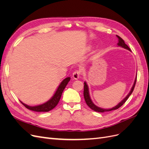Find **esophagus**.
Here are the masks:
<instances>
[{
    "label": "esophagus",
    "mask_w": 149,
    "mask_h": 149,
    "mask_svg": "<svg viewBox=\"0 0 149 149\" xmlns=\"http://www.w3.org/2000/svg\"><path fill=\"white\" fill-rule=\"evenodd\" d=\"M81 74V71H79V70H76L75 71L73 72V77L75 79H78L79 78Z\"/></svg>",
    "instance_id": "obj_1"
}]
</instances>
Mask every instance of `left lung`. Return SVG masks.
I'll return each instance as SVG.
<instances>
[{"label": "left lung", "mask_w": 149, "mask_h": 149, "mask_svg": "<svg viewBox=\"0 0 149 149\" xmlns=\"http://www.w3.org/2000/svg\"><path fill=\"white\" fill-rule=\"evenodd\" d=\"M117 37L119 39V42L118 43V46H120V47H123L125 49H129V51H130V49L129 48V47L126 45L124 42V40L122 39L118 35H116ZM136 80H137V78H136V79H135V81H134V83L133 84V86L132 87V89L131 90H130V91L129 92V93L127 94V96H126L124 100L120 102H119L118 105H117L116 106L114 107L111 108V109H102V108L101 107H99L97 106H96L92 102L91 98H90V96H89V89H88V85L86 84V83L84 82V100L86 101V102L87 105L91 108V109H93V111H96V112H107V111H112V110H116V109H118V108H119L120 107H121L122 106H123L125 102V101L127 100V99L129 98V97L130 96V94H131L134 91V89L135 88V85H136Z\"/></svg>", "instance_id": "left-lung-1"}]
</instances>
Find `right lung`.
<instances>
[{
    "instance_id": "add662e5",
    "label": "right lung",
    "mask_w": 149,
    "mask_h": 149,
    "mask_svg": "<svg viewBox=\"0 0 149 149\" xmlns=\"http://www.w3.org/2000/svg\"><path fill=\"white\" fill-rule=\"evenodd\" d=\"M70 78L68 77L63 81L60 84L59 87L58 88L56 93L54 94V96L52 97L50 100H49L45 103L36 106H30L25 104L23 103L22 102H21V103L26 108H27V109L31 111H33L35 112H48L53 109L54 107H55L58 104V103L59 102L62 93L63 91V90L65 88L67 84L70 81Z\"/></svg>"
}]
</instances>
